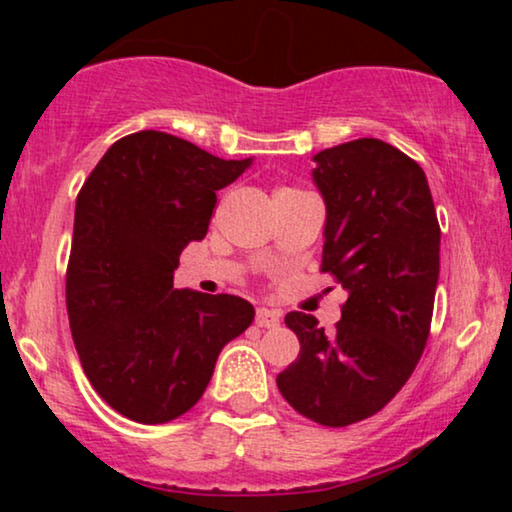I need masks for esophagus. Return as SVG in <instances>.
Masks as SVG:
<instances>
[{"label": "esophagus", "mask_w": 512, "mask_h": 512, "mask_svg": "<svg viewBox=\"0 0 512 512\" xmlns=\"http://www.w3.org/2000/svg\"><path fill=\"white\" fill-rule=\"evenodd\" d=\"M256 324L261 328H277L279 326V314L268 307H258L256 310Z\"/></svg>", "instance_id": "obj_1"}]
</instances>
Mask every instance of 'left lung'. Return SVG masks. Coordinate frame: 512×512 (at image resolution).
Masks as SVG:
<instances>
[{
  "mask_svg": "<svg viewBox=\"0 0 512 512\" xmlns=\"http://www.w3.org/2000/svg\"><path fill=\"white\" fill-rule=\"evenodd\" d=\"M326 202L321 272L347 291L335 333L289 312L300 354L277 375L293 410L321 426L380 412L415 370L429 340L440 272V226L415 160L363 137L314 156Z\"/></svg>",
  "mask_w": 512,
  "mask_h": 512,
  "instance_id": "1",
  "label": "left lung"
}]
</instances>
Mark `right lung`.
I'll return each instance as SVG.
<instances>
[{
	"mask_svg": "<svg viewBox=\"0 0 512 512\" xmlns=\"http://www.w3.org/2000/svg\"><path fill=\"white\" fill-rule=\"evenodd\" d=\"M249 165L142 130L111 144L79 191L69 328L93 389L132 422L191 410L221 349L254 321L244 298L174 289L179 254L207 235L216 191Z\"/></svg>",
	"mask_w": 512,
	"mask_h": 512,
	"instance_id": "1",
	"label": "right lung"
}]
</instances>
